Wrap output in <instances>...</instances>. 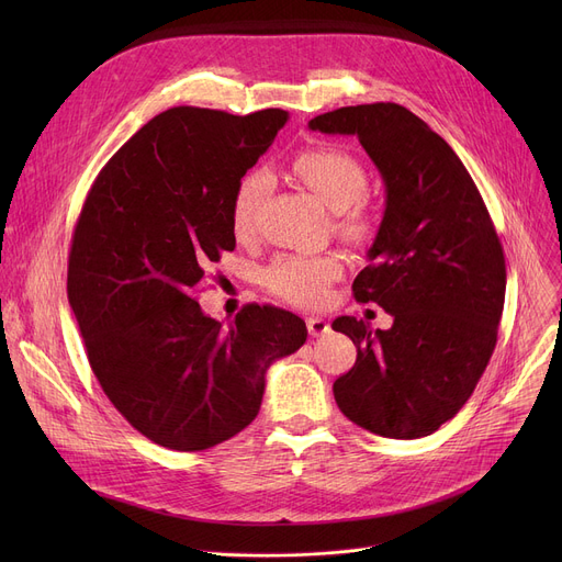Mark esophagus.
Listing matches in <instances>:
<instances>
[{
    "mask_svg": "<svg viewBox=\"0 0 562 562\" xmlns=\"http://www.w3.org/2000/svg\"><path fill=\"white\" fill-rule=\"evenodd\" d=\"M307 333H310L312 337L326 335V333H330V323H328L326 318H321V316H310V318H307Z\"/></svg>",
    "mask_w": 562,
    "mask_h": 562,
    "instance_id": "obj_1",
    "label": "esophagus"
}]
</instances>
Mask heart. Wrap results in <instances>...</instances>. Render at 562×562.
<instances>
[{
  "label": "heart",
  "instance_id": "1",
  "mask_svg": "<svg viewBox=\"0 0 562 562\" xmlns=\"http://www.w3.org/2000/svg\"><path fill=\"white\" fill-rule=\"evenodd\" d=\"M291 170L323 202L335 210V227L350 244H367L373 236V216L364 202L369 189L367 168L339 147H307L291 159ZM269 191V175L246 172L234 187L229 225L239 239L255 232L257 212ZM344 273L337 252L280 255L263 271V284L273 296L299 307H318L328 301L330 284Z\"/></svg>",
  "mask_w": 562,
  "mask_h": 562
}]
</instances>
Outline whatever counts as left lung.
<instances>
[{"label": "left lung", "mask_w": 562, "mask_h": 562, "mask_svg": "<svg viewBox=\"0 0 562 562\" xmlns=\"http://www.w3.org/2000/svg\"><path fill=\"white\" fill-rule=\"evenodd\" d=\"M358 136L387 189L369 266L352 296L394 316L371 330L333 328L358 346L333 385L344 415L369 432L417 439L453 419L492 358L506 299V257L487 206L451 145L394 102L341 106L310 121Z\"/></svg>", "instance_id": "left-lung-1"}]
</instances>
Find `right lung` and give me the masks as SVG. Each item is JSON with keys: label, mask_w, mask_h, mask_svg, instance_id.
<instances>
[{"label": "right lung", "mask_w": 562, "mask_h": 562, "mask_svg": "<svg viewBox=\"0 0 562 562\" xmlns=\"http://www.w3.org/2000/svg\"><path fill=\"white\" fill-rule=\"evenodd\" d=\"M286 115L168 109L106 161L83 200L68 301L106 398L159 447L204 451L241 432L266 369L307 339L286 310L246 305L223 330L195 301L210 263L236 246L234 187Z\"/></svg>", "instance_id": "obj_1"}]
</instances>
